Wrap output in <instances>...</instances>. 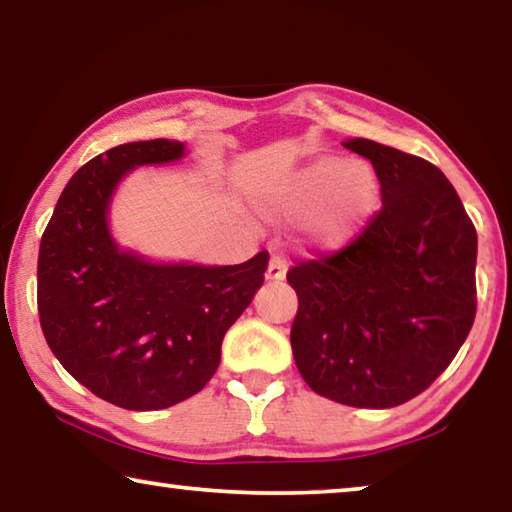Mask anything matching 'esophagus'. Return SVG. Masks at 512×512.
<instances>
[{
  "label": "esophagus",
  "instance_id": "34e87169",
  "mask_svg": "<svg viewBox=\"0 0 512 512\" xmlns=\"http://www.w3.org/2000/svg\"><path fill=\"white\" fill-rule=\"evenodd\" d=\"M287 277V262L282 257H271L266 268V280L268 282H282Z\"/></svg>",
  "mask_w": 512,
  "mask_h": 512
}]
</instances>
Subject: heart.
<instances>
[{
  "label": "heart",
  "instance_id": "heart-1",
  "mask_svg": "<svg viewBox=\"0 0 512 512\" xmlns=\"http://www.w3.org/2000/svg\"><path fill=\"white\" fill-rule=\"evenodd\" d=\"M321 210L311 223V244L339 250L352 244L379 207V178L366 162L318 155L277 189L268 214L300 219Z\"/></svg>",
  "mask_w": 512,
  "mask_h": 512
}]
</instances>
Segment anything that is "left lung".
<instances>
[{
  "mask_svg": "<svg viewBox=\"0 0 512 512\" xmlns=\"http://www.w3.org/2000/svg\"><path fill=\"white\" fill-rule=\"evenodd\" d=\"M343 146L372 162L384 207L341 253L289 271L291 350L314 393L391 409L429 388L470 334L476 230L431 162L363 137Z\"/></svg>",
  "mask_w": 512,
  "mask_h": 512,
  "instance_id": "left-lung-1",
  "label": "left lung"
}]
</instances>
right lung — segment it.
Here are the masks:
<instances>
[{
    "label": "right lung",
    "mask_w": 512,
    "mask_h": 512,
    "mask_svg": "<svg viewBox=\"0 0 512 512\" xmlns=\"http://www.w3.org/2000/svg\"><path fill=\"white\" fill-rule=\"evenodd\" d=\"M185 153V142L149 140L97 155L69 178L40 241L38 311L51 352L79 384L128 411L203 391L268 264L266 253L235 266L153 262L119 246L110 207L121 180Z\"/></svg>",
    "instance_id": "obj_1"
}]
</instances>
